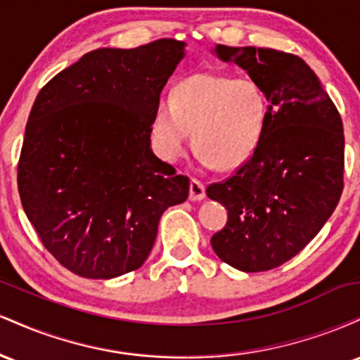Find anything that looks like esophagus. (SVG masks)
Here are the masks:
<instances>
[{
	"mask_svg": "<svg viewBox=\"0 0 360 360\" xmlns=\"http://www.w3.org/2000/svg\"><path fill=\"white\" fill-rule=\"evenodd\" d=\"M205 196H206L205 186L201 184L198 179H191V183H189V200L201 201Z\"/></svg>",
	"mask_w": 360,
	"mask_h": 360,
	"instance_id": "obj_1",
	"label": "esophagus"
}]
</instances>
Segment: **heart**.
I'll return each mask as SVG.
<instances>
[{
  "mask_svg": "<svg viewBox=\"0 0 360 360\" xmlns=\"http://www.w3.org/2000/svg\"><path fill=\"white\" fill-rule=\"evenodd\" d=\"M269 117L267 94L254 77L198 72L160 98L152 115V139L167 162L186 155L189 140L206 167L233 169L254 154Z\"/></svg>",
  "mask_w": 360,
  "mask_h": 360,
  "instance_id": "heart-1",
  "label": "heart"
}]
</instances>
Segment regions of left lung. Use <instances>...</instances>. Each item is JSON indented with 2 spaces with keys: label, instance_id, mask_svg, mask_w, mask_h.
I'll list each match as a JSON object with an SVG mask.
<instances>
[{
  "label": "left lung",
  "instance_id": "8db88e82",
  "mask_svg": "<svg viewBox=\"0 0 360 360\" xmlns=\"http://www.w3.org/2000/svg\"><path fill=\"white\" fill-rule=\"evenodd\" d=\"M260 82L269 100L262 140L233 176L206 194L229 210L212 237L214 254L243 272L269 271L308 245L344 189V127L316 74L274 49L217 45Z\"/></svg>",
  "mask_w": 360,
  "mask_h": 360
}]
</instances>
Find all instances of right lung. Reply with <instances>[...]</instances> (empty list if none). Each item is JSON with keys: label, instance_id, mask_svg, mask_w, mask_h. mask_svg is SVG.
<instances>
[{"label": "right lung", "instance_id": "obj_1", "mask_svg": "<svg viewBox=\"0 0 360 360\" xmlns=\"http://www.w3.org/2000/svg\"><path fill=\"white\" fill-rule=\"evenodd\" d=\"M184 42L96 49L40 89L18 162L23 210L65 269L111 279L139 269L189 179L150 148L152 115Z\"/></svg>", "mask_w": 360, "mask_h": 360}]
</instances>
